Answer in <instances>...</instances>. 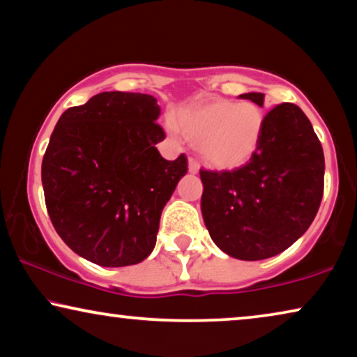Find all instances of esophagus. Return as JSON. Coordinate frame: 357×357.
<instances>
[{
    "label": "esophagus",
    "instance_id": "esophagus-1",
    "mask_svg": "<svg viewBox=\"0 0 357 357\" xmlns=\"http://www.w3.org/2000/svg\"><path fill=\"white\" fill-rule=\"evenodd\" d=\"M188 169H189V173H191V174H197V173H199V165L196 163V160L189 158V161H188Z\"/></svg>",
    "mask_w": 357,
    "mask_h": 357
}]
</instances>
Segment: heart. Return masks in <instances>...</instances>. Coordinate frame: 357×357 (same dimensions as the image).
Listing matches in <instances>:
<instances>
[{
	"mask_svg": "<svg viewBox=\"0 0 357 357\" xmlns=\"http://www.w3.org/2000/svg\"><path fill=\"white\" fill-rule=\"evenodd\" d=\"M174 126L197 144L202 163L217 171H234L248 165L263 139V109L251 101L234 102L215 98L183 109Z\"/></svg>",
	"mask_w": 357,
	"mask_h": 357,
	"instance_id": "1",
	"label": "heart"
}]
</instances>
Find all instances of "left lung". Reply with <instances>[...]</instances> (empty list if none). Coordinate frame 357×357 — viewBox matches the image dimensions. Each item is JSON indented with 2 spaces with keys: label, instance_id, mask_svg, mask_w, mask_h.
<instances>
[{
  "label": "left lung",
  "instance_id": "1",
  "mask_svg": "<svg viewBox=\"0 0 357 357\" xmlns=\"http://www.w3.org/2000/svg\"><path fill=\"white\" fill-rule=\"evenodd\" d=\"M263 107V93L240 94ZM325 156L310 121L282 102L264 117L258 153L234 171H204L201 211L211 238L236 259L282 253L312 225L323 197Z\"/></svg>",
  "mask_w": 357,
  "mask_h": 357
}]
</instances>
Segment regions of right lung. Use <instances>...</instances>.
<instances>
[{
    "label": "right lung",
    "instance_id": "right-lung-1",
    "mask_svg": "<svg viewBox=\"0 0 357 357\" xmlns=\"http://www.w3.org/2000/svg\"><path fill=\"white\" fill-rule=\"evenodd\" d=\"M150 94L107 91L66 109L42 160V186L60 238L104 268L144 261L188 160H165Z\"/></svg>",
    "mask_w": 357,
    "mask_h": 357
}]
</instances>
